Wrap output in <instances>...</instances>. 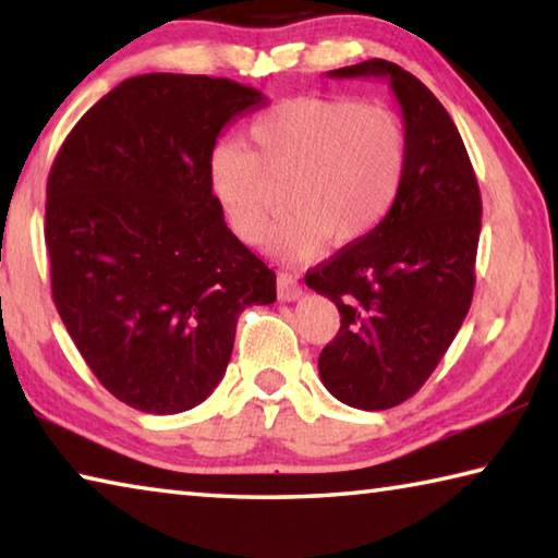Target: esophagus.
<instances>
[{
    "mask_svg": "<svg viewBox=\"0 0 558 558\" xmlns=\"http://www.w3.org/2000/svg\"><path fill=\"white\" fill-rule=\"evenodd\" d=\"M278 295L280 300H298L302 298V286L298 282V276L292 272H278Z\"/></svg>",
    "mask_w": 558,
    "mask_h": 558,
    "instance_id": "1",
    "label": "esophagus"
}]
</instances>
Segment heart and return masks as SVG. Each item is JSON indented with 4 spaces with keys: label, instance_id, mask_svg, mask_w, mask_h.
I'll list each match as a JSON object with an SVG mask.
<instances>
[{
    "label": "heart",
    "instance_id": "1",
    "mask_svg": "<svg viewBox=\"0 0 558 558\" xmlns=\"http://www.w3.org/2000/svg\"><path fill=\"white\" fill-rule=\"evenodd\" d=\"M256 153L239 140L211 149L209 186L245 243H260L277 201L271 177H289L291 206L266 236L272 256L307 260L369 235L399 199L409 140L396 112L352 98L298 96L251 122Z\"/></svg>",
    "mask_w": 558,
    "mask_h": 558
}]
</instances>
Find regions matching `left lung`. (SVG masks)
Returning <instances> with one entry per match:
<instances>
[{"label":"left lung","mask_w":558,"mask_h":558,"mask_svg":"<svg viewBox=\"0 0 558 558\" xmlns=\"http://www.w3.org/2000/svg\"><path fill=\"white\" fill-rule=\"evenodd\" d=\"M327 75L389 81L409 140L389 216L305 276L342 317L319 379L352 409L384 411L426 384L468 315L483 202L456 122L413 73L372 59Z\"/></svg>","instance_id":"left-lung-1"}]
</instances>
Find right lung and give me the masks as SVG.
Masks as SVG:
<instances>
[{
    "label": "right lung",
    "instance_id": "1",
    "mask_svg": "<svg viewBox=\"0 0 558 558\" xmlns=\"http://www.w3.org/2000/svg\"><path fill=\"white\" fill-rule=\"evenodd\" d=\"M260 106V90L229 78L135 75L53 159L44 239L56 310L132 409L199 405L229 366L239 315L276 302V272L231 233L209 186L221 130Z\"/></svg>",
    "mask_w": 558,
    "mask_h": 558
}]
</instances>
